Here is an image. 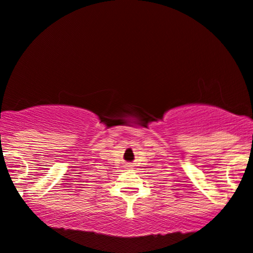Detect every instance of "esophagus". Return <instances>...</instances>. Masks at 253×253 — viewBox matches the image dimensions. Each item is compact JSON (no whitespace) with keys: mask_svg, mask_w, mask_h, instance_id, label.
Instances as JSON below:
<instances>
[{"mask_svg":"<svg viewBox=\"0 0 253 253\" xmlns=\"http://www.w3.org/2000/svg\"><path fill=\"white\" fill-rule=\"evenodd\" d=\"M132 167H133V165H130V164H126V165H125V169H132Z\"/></svg>","mask_w":253,"mask_h":253,"instance_id":"1","label":"esophagus"}]
</instances>
